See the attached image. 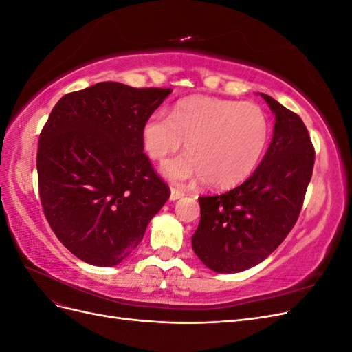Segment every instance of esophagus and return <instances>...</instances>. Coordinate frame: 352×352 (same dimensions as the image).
Wrapping results in <instances>:
<instances>
[{
  "label": "esophagus",
  "mask_w": 352,
  "mask_h": 352,
  "mask_svg": "<svg viewBox=\"0 0 352 352\" xmlns=\"http://www.w3.org/2000/svg\"><path fill=\"white\" fill-rule=\"evenodd\" d=\"M184 197H185V194L182 192V190L175 189V188L170 189V201H177L179 198H184Z\"/></svg>",
  "instance_id": "obj_1"
}]
</instances>
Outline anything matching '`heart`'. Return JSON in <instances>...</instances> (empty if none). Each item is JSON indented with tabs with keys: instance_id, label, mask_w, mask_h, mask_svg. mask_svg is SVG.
Here are the masks:
<instances>
[{
	"instance_id": "1",
	"label": "heart",
	"mask_w": 352,
	"mask_h": 352,
	"mask_svg": "<svg viewBox=\"0 0 352 352\" xmlns=\"http://www.w3.org/2000/svg\"><path fill=\"white\" fill-rule=\"evenodd\" d=\"M269 136V117L260 105L206 95L179 101L170 117L153 113L141 127L144 150L153 160H164L185 141L188 153L160 167L167 180H204L216 189L245 182L260 164Z\"/></svg>"
}]
</instances>
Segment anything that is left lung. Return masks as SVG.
Returning a JSON list of instances; mask_svg holds the SVG:
<instances>
[{
  "instance_id": "obj_1",
  "label": "left lung",
  "mask_w": 352,
  "mask_h": 352,
  "mask_svg": "<svg viewBox=\"0 0 352 352\" xmlns=\"http://www.w3.org/2000/svg\"><path fill=\"white\" fill-rule=\"evenodd\" d=\"M274 116L273 138L255 172L235 189L198 198L192 250L216 273H239L279 247L300 216L314 148L301 117L261 94Z\"/></svg>"
}]
</instances>
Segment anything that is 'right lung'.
I'll list each match as a JSON object with an SVG mask.
<instances>
[{
	"mask_svg": "<svg viewBox=\"0 0 352 352\" xmlns=\"http://www.w3.org/2000/svg\"><path fill=\"white\" fill-rule=\"evenodd\" d=\"M170 94L100 82L52 109L39 136V195L56 236L82 261L122 263L168 199L142 153L141 127Z\"/></svg>",
	"mask_w": 352,
	"mask_h": 352,
	"instance_id": "add662e5",
	"label": "right lung"
}]
</instances>
